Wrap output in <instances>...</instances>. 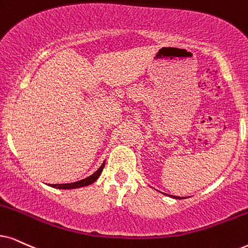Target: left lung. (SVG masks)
Here are the masks:
<instances>
[{"label":"left lung","mask_w":248,"mask_h":248,"mask_svg":"<svg viewBox=\"0 0 248 248\" xmlns=\"http://www.w3.org/2000/svg\"><path fill=\"white\" fill-rule=\"evenodd\" d=\"M164 194H166V193H164ZM168 197H171V198H174V199H182L181 197H176V196H171V194H167Z\"/></svg>","instance_id":"left-lung-1"}]
</instances>
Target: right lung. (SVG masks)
<instances>
[{
  "label": "right lung",
  "instance_id": "1",
  "mask_svg": "<svg viewBox=\"0 0 248 248\" xmlns=\"http://www.w3.org/2000/svg\"><path fill=\"white\" fill-rule=\"evenodd\" d=\"M105 166V161L103 162L101 167H99L97 170L90 176H88L87 178H83V180L78 181V182H73V183H65V184H50V186L56 187V189H64V190H70V189H78V187H82V186H88L90 184H93V182L97 181V178L101 176L103 168Z\"/></svg>",
  "mask_w": 248,
  "mask_h": 248
}]
</instances>
